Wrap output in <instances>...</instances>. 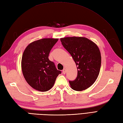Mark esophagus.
I'll list each match as a JSON object with an SVG mask.
<instances>
[{"instance_id":"obj_1","label":"esophagus","mask_w":123,"mask_h":123,"mask_svg":"<svg viewBox=\"0 0 123 123\" xmlns=\"http://www.w3.org/2000/svg\"><path fill=\"white\" fill-rule=\"evenodd\" d=\"M62 72H63V74H66V69H64L63 70H62Z\"/></svg>"}]
</instances>
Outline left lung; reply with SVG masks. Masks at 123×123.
<instances>
[{
	"label": "left lung",
	"instance_id": "obj_1",
	"mask_svg": "<svg viewBox=\"0 0 123 123\" xmlns=\"http://www.w3.org/2000/svg\"><path fill=\"white\" fill-rule=\"evenodd\" d=\"M60 40L77 67V77L69 81L70 87L76 91L87 89L96 81L100 72L101 59L98 46L84 37H66Z\"/></svg>",
	"mask_w": 123,
	"mask_h": 123
}]
</instances>
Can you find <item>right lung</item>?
Returning <instances> with one entry per match:
<instances>
[{
    "mask_svg": "<svg viewBox=\"0 0 123 123\" xmlns=\"http://www.w3.org/2000/svg\"><path fill=\"white\" fill-rule=\"evenodd\" d=\"M58 38H42L34 41L23 52L22 70L25 79L35 90L45 92L53 87L61 71L49 59V53Z\"/></svg>",
    "mask_w": 123,
    "mask_h": 123,
    "instance_id": "add662e5",
    "label": "right lung"
}]
</instances>
